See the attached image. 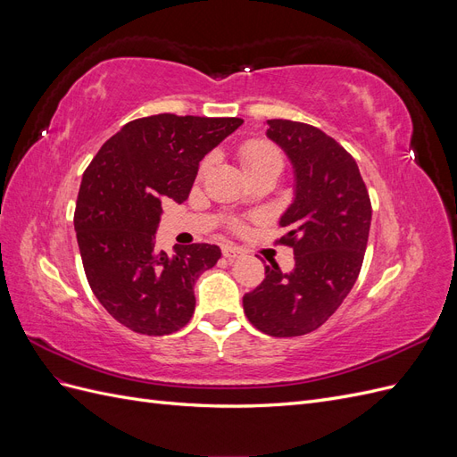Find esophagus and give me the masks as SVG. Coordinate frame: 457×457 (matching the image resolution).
Listing matches in <instances>:
<instances>
[{
	"mask_svg": "<svg viewBox=\"0 0 457 457\" xmlns=\"http://www.w3.org/2000/svg\"><path fill=\"white\" fill-rule=\"evenodd\" d=\"M245 252L242 250V247H238V245H230V244H227V245H223V255L227 257V259H238V257H242Z\"/></svg>",
	"mask_w": 457,
	"mask_h": 457,
	"instance_id": "esophagus-1",
	"label": "esophagus"
}]
</instances>
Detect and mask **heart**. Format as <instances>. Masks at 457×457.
Returning a JSON list of instances; mask_svg holds the SVG:
<instances>
[{
	"instance_id": "obj_1",
	"label": "heart",
	"mask_w": 457,
	"mask_h": 457,
	"mask_svg": "<svg viewBox=\"0 0 457 457\" xmlns=\"http://www.w3.org/2000/svg\"><path fill=\"white\" fill-rule=\"evenodd\" d=\"M238 156L245 171H252L267 162L280 160L278 150H276L272 145L265 141H257V139L242 143L238 148Z\"/></svg>"
}]
</instances>
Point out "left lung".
Listing matches in <instances>:
<instances>
[{
  "label": "left lung",
  "mask_w": 457,
  "mask_h": 457,
  "mask_svg": "<svg viewBox=\"0 0 457 457\" xmlns=\"http://www.w3.org/2000/svg\"><path fill=\"white\" fill-rule=\"evenodd\" d=\"M267 137L294 168V200L280 217L295 267H265V280L244 295V312L272 337L320 328L353 289L368 244L371 204L354 158L309 123L267 120Z\"/></svg>",
  "instance_id": "obj_1"
}]
</instances>
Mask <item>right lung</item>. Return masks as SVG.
Instances as JSON below:
<instances>
[{"label":"right lung","instance_id":"1","mask_svg":"<svg viewBox=\"0 0 457 457\" xmlns=\"http://www.w3.org/2000/svg\"><path fill=\"white\" fill-rule=\"evenodd\" d=\"M244 123L240 118L158 114L126 123L81 177L74 228L87 282L120 324L146 336L181 329L195 312V282L219 245L156 250L162 202L183 204L200 162Z\"/></svg>","mask_w":457,"mask_h":457}]
</instances>
